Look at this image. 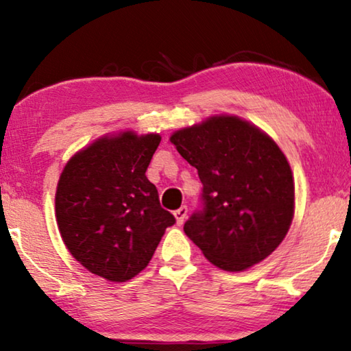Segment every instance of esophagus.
<instances>
[{
    "instance_id": "esophagus-1",
    "label": "esophagus",
    "mask_w": 351,
    "mask_h": 351,
    "mask_svg": "<svg viewBox=\"0 0 351 351\" xmlns=\"http://www.w3.org/2000/svg\"><path fill=\"white\" fill-rule=\"evenodd\" d=\"M186 214H189V209H186V206H182L180 209H177L176 213H174L176 223H177V225H182V223H184V220L186 219Z\"/></svg>"
}]
</instances>
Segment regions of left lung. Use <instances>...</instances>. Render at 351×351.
<instances>
[{"label":"left lung","instance_id":"1","mask_svg":"<svg viewBox=\"0 0 351 351\" xmlns=\"http://www.w3.org/2000/svg\"><path fill=\"white\" fill-rule=\"evenodd\" d=\"M169 141L198 171L204 209L184 232L220 270L244 271L289 232L295 186L289 161L265 131L234 114H213Z\"/></svg>","mask_w":351,"mask_h":351}]
</instances>
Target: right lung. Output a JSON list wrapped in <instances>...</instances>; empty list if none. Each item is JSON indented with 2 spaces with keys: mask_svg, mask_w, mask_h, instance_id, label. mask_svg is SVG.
Instances as JSON below:
<instances>
[{
  "mask_svg": "<svg viewBox=\"0 0 351 351\" xmlns=\"http://www.w3.org/2000/svg\"><path fill=\"white\" fill-rule=\"evenodd\" d=\"M160 142L156 132L105 134L76 152L57 182L62 241L86 270L107 281L137 276L176 222L145 176Z\"/></svg>",
  "mask_w": 351,
  "mask_h": 351,
  "instance_id": "add662e5",
  "label": "right lung"
}]
</instances>
